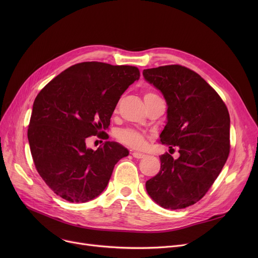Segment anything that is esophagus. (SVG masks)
Instances as JSON below:
<instances>
[{
	"mask_svg": "<svg viewBox=\"0 0 258 258\" xmlns=\"http://www.w3.org/2000/svg\"><path fill=\"white\" fill-rule=\"evenodd\" d=\"M132 156H133L134 158H136V159H143V158L145 157V155H144V154L137 153V152H134V153H132Z\"/></svg>",
	"mask_w": 258,
	"mask_h": 258,
	"instance_id": "obj_1",
	"label": "esophagus"
}]
</instances>
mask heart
<instances>
[{"label": "heart", "instance_id": "b5f03b06", "mask_svg": "<svg viewBox=\"0 0 258 258\" xmlns=\"http://www.w3.org/2000/svg\"><path fill=\"white\" fill-rule=\"evenodd\" d=\"M153 96H158V95L152 92H148L144 95V99L153 97ZM116 136L121 143H123L132 148H136V150H141V148H143L146 145L145 135L131 128H124V130L118 131Z\"/></svg>", "mask_w": 258, "mask_h": 258}]
</instances>
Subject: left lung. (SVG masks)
Returning a JSON list of instances; mask_svg holds the SVG:
<instances>
[{
	"instance_id": "8db88e82",
	"label": "left lung",
	"mask_w": 258,
	"mask_h": 258,
	"mask_svg": "<svg viewBox=\"0 0 258 258\" xmlns=\"http://www.w3.org/2000/svg\"><path fill=\"white\" fill-rule=\"evenodd\" d=\"M144 78L164 95L167 123L160 140L180 157L160 156L161 168L146 181L160 206L183 209L204 197L219 177L230 153V116L216 91L197 72L181 64L143 70Z\"/></svg>"
}]
</instances>
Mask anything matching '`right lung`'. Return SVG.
Segmentation results:
<instances>
[{
  "label": "right lung",
  "instance_id": "obj_1",
  "mask_svg": "<svg viewBox=\"0 0 258 258\" xmlns=\"http://www.w3.org/2000/svg\"><path fill=\"white\" fill-rule=\"evenodd\" d=\"M139 78L137 67L85 61L68 68L37 94L28 140L35 168L54 194L85 203L104 190L128 151L110 141L93 151L86 140L108 139L104 131L121 95Z\"/></svg>",
  "mask_w": 258,
  "mask_h": 258
}]
</instances>
